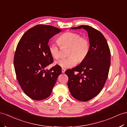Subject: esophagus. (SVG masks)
<instances>
[{"label": "esophagus", "instance_id": "esophagus-1", "mask_svg": "<svg viewBox=\"0 0 127 127\" xmlns=\"http://www.w3.org/2000/svg\"><path fill=\"white\" fill-rule=\"evenodd\" d=\"M65 72V69H63V68H62V73H64Z\"/></svg>", "mask_w": 127, "mask_h": 127}]
</instances>
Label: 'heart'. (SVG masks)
Returning a JSON list of instances; mask_svg holds the SVG:
<instances>
[{
	"label": "heart",
	"mask_w": 127,
	"mask_h": 127,
	"mask_svg": "<svg viewBox=\"0 0 127 127\" xmlns=\"http://www.w3.org/2000/svg\"><path fill=\"white\" fill-rule=\"evenodd\" d=\"M57 41L62 47H69L67 58H64L56 63L58 65L63 69L70 68L76 65L77 60L80 62L83 61L89 54L90 43L89 40L75 32H64L58 38ZM49 51L51 56L56 60L61 57L60 48L55 43L49 45Z\"/></svg>",
	"instance_id": "obj_1"
}]
</instances>
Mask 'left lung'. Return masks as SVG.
I'll return each mask as SVG.
<instances>
[{
	"label": "left lung",
	"mask_w": 127,
	"mask_h": 127,
	"mask_svg": "<svg viewBox=\"0 0 127 127\" xmlns=\"http://www.w3.org/2000/svg\"><path fill=\"white\" fill-rule=\"evenodd\" d=\"M88 32L89 54L80 65L65 71L71 95L76 99L87 101L96 96L105 85L110 65V51L103 34L90 26L81 25Z\"/></svg>",
	"instance_id": "left-lung-1"
}]
</instances>
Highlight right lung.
Masks as SVG:
<instances>
[{"label": "right lung", "mask_w": 127, "mask_h": 127, "mask_svg": "<svg viewBox=\"0 0 127 127\" xmlns=\"http://www.w3.org/2000/svg\"><path fill=\"white\" fill-rule=\"evenodd\" d=\"M62 30L50 25H38L28 30L20 38L14 56L17 79L28 96L35 100L51 95L62 68L58 65L45 70L53 63L49 51V39Z\"/></svg>", "instance_id": "add662e5"}]
</instances>
